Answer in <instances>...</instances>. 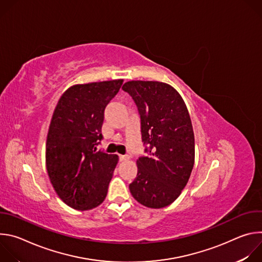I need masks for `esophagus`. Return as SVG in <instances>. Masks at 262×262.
<instances>
[{
    "mask_svg": "<svg viewBox=\"0 0 262 262\" xmlns=\"http://www.w3.org/2000/svg\"><path fill=\"white\" fill-rule=\"evenodd\" d=\"M119 159H120L121 162H125V161L129 160V158L127 156H119Z\"/></svg>",
    "mask_w": 262,
    "mask_h": 262,
    "instance_id": "34e87169",
    "label": "esophagus"
}]
</instances>
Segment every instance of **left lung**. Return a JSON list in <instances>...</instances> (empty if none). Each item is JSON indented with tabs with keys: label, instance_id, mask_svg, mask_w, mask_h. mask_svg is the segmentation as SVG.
<instances>
[{
	"label": "left lung",
	"instance_id": "1",
	"mask_svg": "<svg viewBox=\"0 0 262 262\" xmlns=\"http://www.w3.org/2000/svg\"><path fill=\"white\" fill-rule=\"evenodd\" d=\"M122 89L138 106L142 141L149 145V155L137 160L138 173L129 191L146 207H166L181 194L195 163V138L188 107L167 83L129 81Z\"/></svg>",
	"mask_w": 262,
	"mask_h": 262
}]
</instances>
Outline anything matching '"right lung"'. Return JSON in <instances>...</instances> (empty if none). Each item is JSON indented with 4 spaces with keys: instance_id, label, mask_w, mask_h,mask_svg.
Masks as SVG:
<instances>
[{
    "instance_id": "right-lung-1",
    "label": "right lung",
    "mask_w": 262,
    "mask_h": 262,
    "mask_svg": "<svg viewBox=\"0 0 262 262\" xmlns=\"http://www.w3.org/2000/svg\"><path fill=\"white\" fill-rule=\"evenodd\" d=\"M122 79L76 84L60 97L49 127L46 165L60 199L73 209L89 210L106 197L117 155L96 151L106 104Z\"/></svg>"
}]
</instances>
